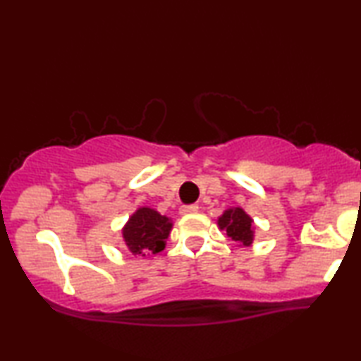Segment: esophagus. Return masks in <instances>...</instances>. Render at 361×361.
<instances>
[{
  "instance_id": "obj_1",
  "label": "esophagus",
  "mask_w": 361,
  "mask_h": 361,
  "mask_svg": "<svg viewBox=\"0 0 361 361\" xmlns=\"http://www.w3.org/2000/svg\"><path fill=\"white\" fill-rule=\"evenodd\" d=\"M199 210V207L195 205V204H192V205H183L181 209H180V213L181 215H191V213H195Z\"/></svg>"
}]
</instances>
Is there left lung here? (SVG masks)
Listing matches in <instances>:
<instances>
[{
    "mask_svg": "<svg viewBox=\"0 0 361 361\" xmlns=\"http://www.w3.org/2000/svg\"><path fill=\"white\" fill-rule=\"evenodd\" d=\"M218 228L239 247H250L255 240V223L240 207H231L218 218Z\"/></svg>",
    "mask_w": 361,
    "mask_h": 361,
    "instance_id": "1",
    "label": "left lung"
}]
</instances>
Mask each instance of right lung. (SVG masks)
Masks as SVG:
<instances>
[{
    "mask_svg": "<svg viewBox=\"0 0 361 361\" xmlns=\"http://www.w3.org/2000/svg\"><path fill=\"white\" fill-rule=\"evenodd\" d=\"M172 219L149 207H140L122 228V240L132 255L149 256L166 248Z\"/></svg>",
    "mask_w": 361,
    "mask_h": 361,
    "instance_id": "add662e5",
    "label": "right lung"
}]
</instances>
